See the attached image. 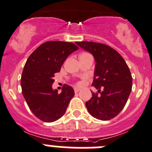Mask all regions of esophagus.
I'll list each match as a JSON object with an SVG mask.
<instances>
[{"mask_svg": "<svg viewBox=\"0 0 152 152\" xmlns=\"http://www.w3.org/2000/svg\"><path fill=\"white\" fill-rule=\"evenodd\" d=\"M80 90V88H77V87H75V88H74V92H76H76H79Z\"/></svg>", "mask_w": 152, "mask_h": 152, "instance_id": "obj_1", "label": "esophagus"}]
</instances>
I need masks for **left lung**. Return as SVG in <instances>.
I'll use <instances>...</instances> for the list:
<instances>
[{"label": "left lung", "mask_w": 152, "mask_h": 152, "mask_svg": "<svg viewBox=\"0 0 152 152\" xmlns=\"http://www.w3.org/2000/svg\"><path fill=\"white\" fill-rule=\"evenodd\" d=\"M76 43L90 53L96 62L92 86L100 96L92 92L91 99L86 102L87 110L97 119H112L123 109L131 93L132 77L129 66L122 56L108 45L87 41Z\"/></svg>", "instance_id": "left-lung-1"}]
</instances>
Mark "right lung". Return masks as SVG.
Segmentation results:
<instances>
[{"instance_id":"1","label":"right lung","mask_w":152,"mask_h":152,"mask_svg":"<svg viewBox=\"0 0 152 152\" xmlns=\"http://www.w3.org/2000/svg\"><path fill=\"white\" fill-rule=\"evenodd\" d=\"M79 47L72 43L47 41L31 53L25 63L20 85L29 108L45 122H55L65 114L74 96L70 86L63 85L61 93L52 88L54 74L60 72L68 56Z\"/></svg>"}]
</instances>
